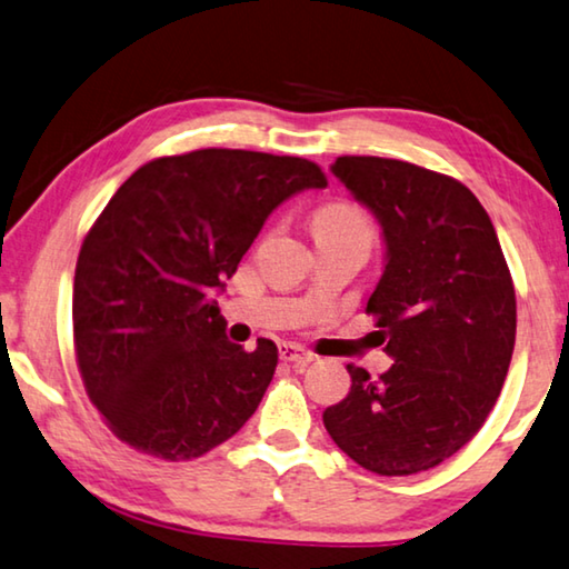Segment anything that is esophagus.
<instances>
[{
    "label": "esophagus",
    "instance_id": "obj_1",
    "mask_svg": "<svg viewBox=\"0 0 569 569\" xmlns=\"http://www.w3.org/2000/svg\"><path fill=\"white\" fill-rule=\"evenodd\" d=\"M278 355H281L283 362L293 365V367H306V365H311L313 359H317L311 355V351H306L303 347H296V345H281V347H278Z\"/></svg>",
    "mask_w": 569,
    "mask_h": 569
}]
</instances>
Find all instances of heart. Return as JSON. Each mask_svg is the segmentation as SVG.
<instances>
[{
    "instance_id": "heart-1",
    "label": "heart",
    "mask_w": 569,
    "mask_h": 569,
    "mask_svg": "<svg viewBox=\"0 0 569 569\" xmlns=\"http://www.w3.org/2000/svg\"><path fill=\"white\" fill-rule=\"evenodd\" d=\"M317 240H341L362 246L367 252L377 242V224L362 204L351 200H333L321 204L311 218Z\"/></svg>"
}]
</instances>
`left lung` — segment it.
I'll use <instances>...</instances> for the list:
<instances>
[{
  "instance_id": "1",
  "label": "left lung",
  "mask_w": 569,
  "mask_h": 569,
  "mask_svg": "<svg viewBox=\"0 0 569 569\" xmlns=\"http://www.w3.org/2000/svg\"><path fill=\"white\" fill-rule=\"evenodd\" d=\"M331 171L382 222L387 266L365 311L395 365L377 380L347 365L351 390L323 410V428L367 471H428L483 428L507 380L517 339L507 258L453 177L385 157H337Z\"/></svg>"
}]
</instances>
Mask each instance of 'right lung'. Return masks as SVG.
<instances>
[{
    "instance_id": "add662e5",
    "label": "right lung",
    "mask_w": 569,
    "mask_h": 569,
    "mask_svg": "<svg viewBox=\"0 0 569 569\" xmlns=\"http://www.w3.org/2000/svg\"><path fill=\"white\" fill-rule=\"evenodd\" d=\"M306 187H327L309 159L197 149L147 161L90 224L73 281L76 362L121 443L192 461L256 412L278 347L224 339L210 296L268 214Z\"/></svg>"
}]
</instances>
